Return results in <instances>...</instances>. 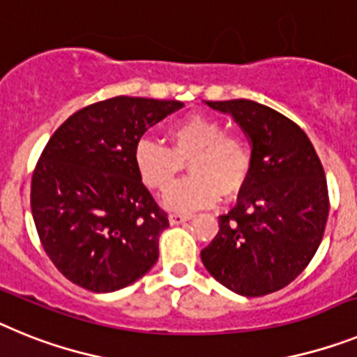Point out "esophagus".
I'll return each mask as SVG.
<instances>
[{
  "label": "esophagus",
  "mask_w": 357,
  "mask_h": 357,
  "mask_svg": "<svg viewBox=\"0 0 357 357\" xmlns=\"http://www.w3.org/2000/svg\"><path fill=\"white\" fill-rule=\"evenodd\" d=\"M192 215H188V213H170L169 215V222L170 225H181V222L188 221Z\"/></svg>",
  "instance_id": "34e87169"
}]
</instances>
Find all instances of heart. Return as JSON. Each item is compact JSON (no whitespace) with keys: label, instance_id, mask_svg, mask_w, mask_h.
<instances>
[{"label":"heart","instance_id":"b5f03b06","mask_svg":"<svg viewBox=\"0 0 357 357\" xmlns=\"http://www.w3.org/2000/svg\"><path fill=\"white\" fill-rule=\"evenodd\" d=\"M169 147L140 140L135 147L136 172L145 187L165 192L188 161L190 178L167 192L165 204L176 212L212 206L219 197L230 199L243 190L253 169L250 142L237 132H225L221 120L187 114L167 129Z\"/></svg>","mask_w":357,"mask_h":357}]
</instances>
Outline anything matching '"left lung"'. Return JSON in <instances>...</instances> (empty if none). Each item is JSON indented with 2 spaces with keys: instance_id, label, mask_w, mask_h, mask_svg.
I'll list each match as a JSON object with an SVG mask.
<instances>
[{
  "instance_id": "8db88e82",
  "label": "left lung",
  "mask_w": 357,
  "mask_h": 357,
  "mask_svg": "<svg viewBox=\"0 0 357 357\" xmlns=\"http://www.w3.org/2000/svg\"><path fill=\"white\" fill-rule=\"evenodd\" d=\"M206 104L241 126L253 169L201 260L234 293L264 296L291 284L320 246L328 215L324 167L307 135L278 111L244 98Z\"/></svg>"
}]
</instances>
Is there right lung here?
Listing matches in <instances>:
<instances>
[{
    "label": "right lung",
    "instance_id": "obj_1",
    "mask_svg": "<svg viewBox=\"0 0 357 357\" xmlns=\"http://www.w3.org/2000/svg\"><path fill=\"white\" fill-rule=\"evenodd\" d=\"M179 100L114 97L73 113L50 138L32 176L33 222L46 255L77 286L111 293L158 260L169 226L136 172V144Z\"/></svg>",
    "mask_w": 357,
    "mask_h": 357
}]
</instances>
